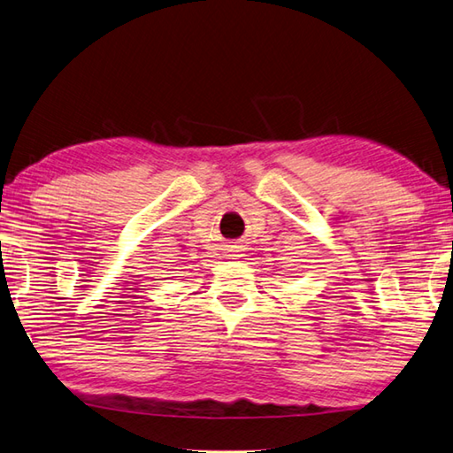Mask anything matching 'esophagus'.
Returning a JSON list of instances; mask_svg holds the SVG:
<instances>
[{
    "instance_id": "34e87169",
    "label": "esophagus",
    "mask_w": 453,
    "mask_h": 453,
    "mask_svg": "<svg viewBox=\"0 0 453 453\" xmlns=\"http://www.w3.org/2000/svg\"><path fill=\"white\" fill-rule=\"evenodd\" d=\"M233 256H234V258H241V256H242V254H241V252H238V250H236V252H233Z\"/></svg>"
}]
</instances>
